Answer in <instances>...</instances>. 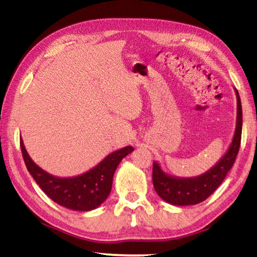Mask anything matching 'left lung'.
Here are the masks:
<instances>
[{
	"mask_svg": "<svg viewBox=\"0 0 257 257\" xmlns=\"http://www.w3.org/2000/svg\"><path fill=\"white\" fill-rule=\"evenodd\" d=\"M237 97V120L233 138L228 151L210 170L203 175L191 178H179L164 172L158 162L153 163V185L159 196L171 205L186 206L202 203L216 190L232 168L238 154L241 139L242 110L238 90L234 88Z\"/></svg>",
	"mask_w": 257,
	"mask_h": 257,
	"instance_id": "obj_1",
	"label": "left lung"
}]
</instances>
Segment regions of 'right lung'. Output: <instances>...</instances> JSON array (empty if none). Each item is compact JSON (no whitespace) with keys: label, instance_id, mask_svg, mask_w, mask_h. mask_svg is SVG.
Segmentation results:
<instances>
[{"label":"right lung","instance_id":"add662e5","mask_svg":"<svg viewBox=\"0 0 257 257\" xmlns=\"http://www.w3.org/2000/svg\"><path fill=\"white\" fill-rule=\"evenodd\" d=\"M20 147L27 167L37 185L52 201L73 211H92L105 201L112 189V180L121 160L134 151L127 146L108 154L89 171L71 178H60L43 170L26 151L23 139Z\"/></svg>","mask_w":257,"mask_h":257}]
</instances>
